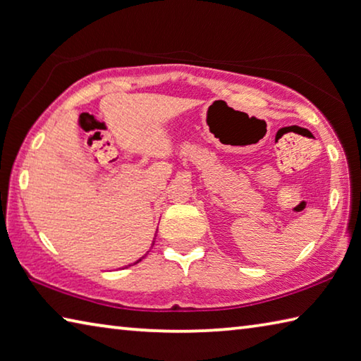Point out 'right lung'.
<instances>
[{
	"label": "right lung",
	"mask_w": 361,
	"mask_h": 361,
	"mask_svg": "<svg viewBox=\"0 0 361 361\" xmlns=\"http://www.w3.org/2000/svg\"><path fill=\"white\" fill-rule=\"evenodd\" d=\"M152 245H154V243H152ZM142 257H145V256H142ZM142 257H141V259H142ZM141 259H138V261H137V262H140V261H141ZM137 262H133V264H137Z\"/></svg>",
	"instance_id": "right-lung-1"
}]
</instances>
